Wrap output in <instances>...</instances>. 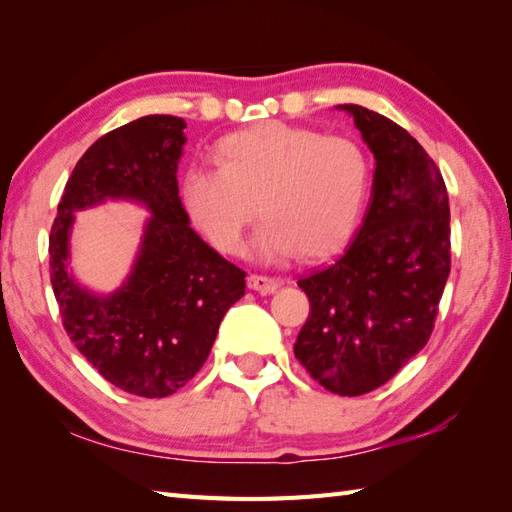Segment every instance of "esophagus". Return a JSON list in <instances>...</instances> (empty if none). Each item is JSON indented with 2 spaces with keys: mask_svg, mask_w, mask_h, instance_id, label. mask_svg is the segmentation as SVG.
Returning <instances> with one entry per match:
<instances>
[{
  "mask_svg": "<svg viewBox=\"0 0 512 512\" xmlns=\"http://www.w3.org/2000/svg\"><path fill=\"white\" fill-rule=\"evenodd\" d=\"M248 288L255 292H262V295H270V292H275L279 288V279L264 277V275H250Z\"/></svg>",
  "mask_w": 512,
  "mask_h": 512,
  "instance_id": "esophagus-1",
  "label": "esophagus"
}]
</instances>
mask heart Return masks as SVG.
Listing matches in <instances>:
<instances>
[{
  "mask_svg": "<svg viewBox=\"0 0 512 512\" xmlns=\"http://www.w3.org/2000/svg\"><path fill=\"white\" fill-rule=\"evenodd\" d=\"M215 162L217 169L182 173L184 209L226 255L244 248L246 228L259 211L264 222L253 237V255L266 264L297 250L301 257H323L339 248L356 228L369 189V160L356 140L279 121L224 136Z\"/></svg>",
  "mask_w": 512,
  "mask_h": 512,
  "instance_id": "b5f03b06",
  "label": "heart"
}]
</instances>
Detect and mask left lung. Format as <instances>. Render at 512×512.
Masks as SVG:
<instances>
[{"instance_id": "1", "label": "left lung", "mask_w": 512, "mask_h": 512, "mask_svg": "<svg viewBox=\"0 0 512 512\" xmlns=\"http://www.w3.org/2000/svg\"><path fill=\"white\" fill-rule=\"evenodd\" d=\"M336 110L374 154L372 198L343 255L297 281L310 317L295 356L332 394L361 396L429 341L451 270V213L440 169L407 129L361 105Z\"/></svg>"}]
</instances>
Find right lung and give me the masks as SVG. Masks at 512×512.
Masks as SVG:
<instances>
[{
  "mask_svg": "<svg viewBox=\"0 0 512 512\" xmlns=\"http://www.w3.org/2000/svg\"><path fill=\"white\" fill-rule=\"evenodd\" d=\"M178 116H143L101 136L76 162L50 233V281L65 332L92 367L127 394L165 398L200 372L246 273L193 231L178 193ZM132 201L150 217L128 277L110 293L73 277L75 213Z\"/></svg>",
  "mask_w": 512,
  "mask_h": 512,
  "instance_id": "1",
  "label": "right lung"
}]
</instances>
